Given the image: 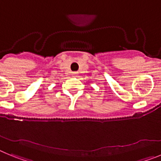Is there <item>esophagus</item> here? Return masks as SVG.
<instances>
[{"label": "esophagus", "mask_w": 161, "mask_h": 161, "mask_svg": "<svg viewBox=\"0 0 161 161\" xmlns=\"http://www.w3.org/2000/svg\"><path fill=\"white\" fill-rule=\"evenodd\" d=\"M77 75H78V72H72V76H74V77H76V76H77Z\"/></svg>", "instance_id": "esophagus-1"}]
</instances>
